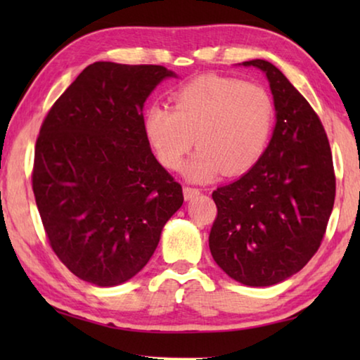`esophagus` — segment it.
Returning <instances> with one entry per match:
<instances>
[{
	"instance_id": "1",
	"label": "esophagus",
	"mask_w": 360,
	"mask_h": 360,
	"mask_svg": "<svg viewBox=\"0 0 360 360\" xmlns=\"http://www.w3.org/2000/svg\"><path fill=\"white\" fill-rule=\"evenodd\" d=\"M182 193H184L186 200H192V198L197 197V195H200V191H198V188H195V187H184Z\"/></svg>"
}]
</instances>
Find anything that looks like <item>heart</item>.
I'll return each mask as SVG.
<instances>
[{
  "label": "heart",
  "mask_w": 360,
  "mask_h": 360,
  "mask_svg": "<svg viewBox=\"0 0 360 360\" xmlns=\"http://www.w3.org/2000/svg\"><path fill=\"white\" fill-rule=\"evenodd\" d=\"M172 103V108L150 106L144 114L146 138L165 168L181 167L193 138L198 152L184 167L191 181H211L221 172L241 174L264 154L275 105L262 85L202 76L176 90Z\"/></svg>",
  "instance_id": "obj_1"
}]
</instances>
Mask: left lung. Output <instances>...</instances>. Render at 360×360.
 Listing matches in <instances>:
<instances>
[{"label":"left lung","mask_w":360,"mask_h":360,"mask_svg":"<svg viewBox=\"0 0 360 360\" xmlns=\"http://www.w3.org/2000/svg\"><path fill=\"white\" fill-rule=\"evenodd\" d=\"M270 82L276 125L255 165L217 187L210 249L245 285L284 281L308 264L324 238L335 202L330 144L318 114L275 65L249 60Z\"/></svg>","instance_id":"obj_1"}]
</instances>
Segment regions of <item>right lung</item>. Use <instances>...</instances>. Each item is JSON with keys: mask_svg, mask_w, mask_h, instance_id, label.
Masks as SVG:
<instances>
[{"mask_svg": "<svg viewBox=\"0 0 360 360\" xmlns=\"http://www.w3.org/2000/svg\"><path fill=\"white\" fill-rule=\"evenodd\" d=\"M160 65L95 62L53 103L36 139L33 192L49 243L82 281L143 270L184 197L150 150L143 108Z\"/></svg>", "mask_w": 360, "mask_h": 360, "instance_id": "obj_1", "label": "right lung"}]
</instances>
